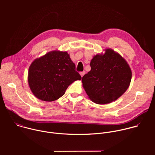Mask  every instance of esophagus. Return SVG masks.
I'll list each match as a JSON object with an SVG mask.
<instances>
[{
    "mask_svg": "<svg viewBox=\"0 0 155 155\" xmlns=\"http://www.w3.org/2000/svg\"><path fill=\"white\" fill-rule=\"evenodd\" d=\"M80 74L81 77H82L85 74V72H84V71H83V72H80Z\"/></svg>",
    "mask_w": 155,
    "mask_h": 155,
    "instance_id": "obj_1",
    "label": "esophagus"
}]
</instances>
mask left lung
<instances>
[{"label":"left lung","instance_id":"8db88e82","mask_svg":"<svg viewBox=\"0 0 155 155\" xmlns=\"http://www.w3.org/2000/svg\"><path fill=\"white\" fill-rule=\"evenodd\" d=\"M104 51L93 58L91 71L81 80L88 97L97 104L118 99L127 90L132 78L131 69L124 58L111 48Z\"/></svg>","mask_w":155,"mask_h":155}]
</instances>
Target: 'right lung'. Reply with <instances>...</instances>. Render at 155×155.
<instances>
[{
  "label": "right lung",
  "instance_id": "add662e5",
  "mask_svg": "<svg viewBox=\"0 0 155 155\" xmlns=\"http://www.w3.org/2000/svg\"><path fill=\"white\" fill-rule=\"evenodd\" d=\"M81 79L69 54L59 50L50 51L35 59L29 66L28 76L33 94L47 102L58 99L71 84Z\"/></svg>",
  "mask_w": 155,
  "mask_h": 155
}]
</instances>
